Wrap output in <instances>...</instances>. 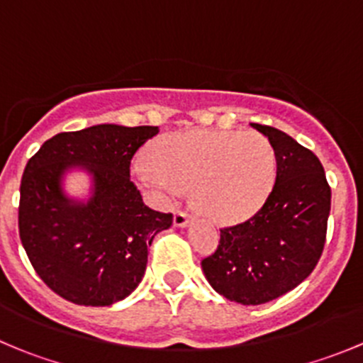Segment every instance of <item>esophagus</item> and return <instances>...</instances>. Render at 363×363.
<instances>
[{"mask_svg":"<svg viewBox=\"0 0 363 363\" xmlns=\"http://www.w3.org/2000/svg\"><path fill=\"white\" fill-rule=\"evenodd\" d=\"M189 218H191V216H189L186 211H182V208H181V211H175V214H174V225L179 226V228H182V226L188 225Z\"/></svg>","mask_w":363,"mask_h":363,"instance_id":"1","label":"esophagus"}]
</instances>
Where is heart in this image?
I'll return each instance as SVG.
<instances>
[{"mask_svg":"<svg viewBox=\"0 0 363 363\" xmlns=\"http://www.w3.org/2000/svg\"><path fill=\"white\" fill-rule=\"evenodd\" d=\"M276 152L256 131H181L160 138L133 172L142 186L177 195L193 186L200 211L218 221L255 214L276 181Z\"/></svg>","mask_w":363,"mask_h":363,"instance_id":"heart-1","label":"heart"}]
</instances>
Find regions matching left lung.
I'll use <instances>...</instances> for the list:
<instances>
[{"label":"left lung","instance_id":"8db88e82","mask_svg":"<svg viewBox=\"0 0 363 363\" xmlns=\"http://www.w3.org/2000/svg\"><path fill=\"white\" fill-rule=\"evenodd\" d=\"M276 152V182L255 216L221 228L218 250L202 259L211 286L242 306L270 302L314 270L330 214V186L318 156L277 128L251 124Z\"/></svg>","mask_w":363,"mask_h":363}]
</instances>
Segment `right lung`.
<instances>
[{
  "label": "right lung",
  "mask_w": 363,
  "mask_h": 363,
  "mask_svg": "<svg viewBox=\"0 0 363 363\" xmlns=\"http://www.w3.org/2000/svg\"><path fill=\"white\" fill-rule=\"evenodd\" d=\"M158 126L98 124L54 135L29 158L21 181L19 235L40 279L79 306L126 298L145 272L147 247L172 214L152 211L130 177L135 152ZM72 166L94 174L87 204H72L60 177Z\"/></svg>",
  "instance_id": "add662e5"
}]
</instances>
